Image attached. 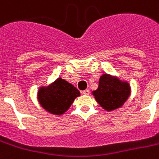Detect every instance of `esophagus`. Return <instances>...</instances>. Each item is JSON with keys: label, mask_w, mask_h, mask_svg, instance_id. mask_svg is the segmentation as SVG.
<instances>
[{"label": "esophagus", "mask_w": 159, "mask_h": 159, "mask_svg": "<svg viewBox=\"0 0 159 159\" xmlns=\"http://www.w3.org/2000/svg\"><path fill=\"white\" fill-rule=\"evenodd\" d=\"M82 94L83 95H89V93H90V90L89 89H86V90L82 91Z\"/></svg>", "instance_id": "esophagus-1"}]
</instances>
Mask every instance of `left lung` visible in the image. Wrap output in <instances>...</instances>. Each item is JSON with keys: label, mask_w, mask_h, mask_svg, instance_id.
<instances>
[{"label": "left lung", "mask_w": 159, "mask_h": 159, "mask_svg": "<svg viewBox=\"0 0 159 159\" xmlns=\"http://www.w3.org/2000/svg\"><path fill=\"white\" fill-rule=\"evenodd\" d=\"M130 84L116 76L103 73L99 78L98 88L92 92L94 98L107 112L123 106L131 95Z\"/></svg>", "instance_id": "1"}]
</instances>
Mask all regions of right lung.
<instances>
[{
    "mask_svg": "<svg viewBox=\"0 0 159 159\" xmlns=\"http://www.w3.org/2000/svg\"><path fill=\"white\" fill-rule=\"evenodd\" d=\"M80 94L73 85L58 77L47 86H41L36 97L40 105L47 112L61 116L70 108Z\"/></svg>",
    "mask_w": 159,
    "mask_h": 159,
    "instance_id": "1",
    "label": "right lung"
}]
</instances>
